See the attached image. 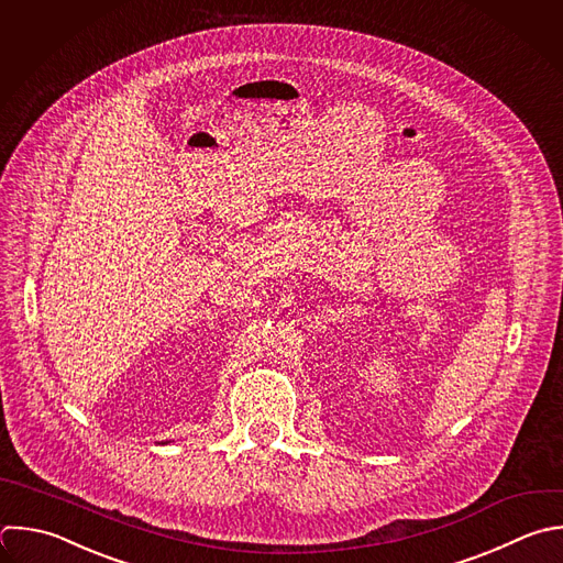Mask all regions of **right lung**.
Returning <instances> with one entry per match:
<instances>
[{"label":"right lung","instance_id":"right-lung-1","mask_svg":"<svg viewBox=\"0 0 563 563\" xmlns=\"http://www.w3.org/2000/svg\"><path fill=\"white\" fill-rule=\"evenodd\" d=\"M163 444H165V442H163Z\"/></svg>","mask_w":563,"mask_h":563}]
</instances>
